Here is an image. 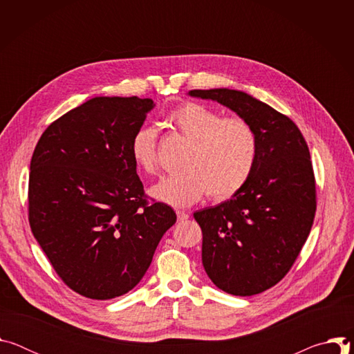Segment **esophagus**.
<instances>
[{
    "label": "esophagus",
    "instance_id": "34e87169",
    "mask_svg": "<svg viewBox=\"0 0 354 354\" xmlns=\"http://www.w3.org/2000/svg\"><path fill=\"white\" fill-rule=\"evenodd\" d=\"M176 216H178V221H185L189 218V214L185 212H176Z\"/></svg>",
    "mask_w": 354,
    "mask_h": 354
}]
</instances>
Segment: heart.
<instances>
[{"instance_id": "obj_1", "label": "heart", "mask_w": 354, "mask_h": 354, "mask_svg": "<svg viewBox=\"0 0 354 354\" xmlns=\"http://www.w3.org/2000/svg\"><path fill=\"white\" fill-rule=\"evenodd\" d=\"M171 124L190 140L182 172L160 180L149 189L156 200L171 207H189L209 193L224 200L238 193L254 172L258 158V136L246 120L224 118L201 104L187 102L168 116ZM158 131L138 127L130 142L134 164L145 174L158 167Z\"/></svg>"}]
</instances>
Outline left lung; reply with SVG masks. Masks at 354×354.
<instances>
[{
    "mask_svg": "<svg viewBox=\"0 0 354 354\" xmlns=\"http://www.w3.org/2000/svg\"><path fill=\"white\" fill-rule=\"evenodd\" d=\"M187 95L231 109L258 136L257 164L245 186L193 217L203 232L201 262L212 281L232 295L259 294L286 276L314 223L308 145L292 120L246 92L214 88Z\"/></svg>",
    "mask_w": 354,
    "mask_h": 354,
    "instance_id": "obj_1",
    "label": "left lung"
}]
</instances>
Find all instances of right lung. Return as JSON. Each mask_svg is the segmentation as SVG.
<instances>
[{
  "label": "right lung",
  "instance_id": "right-lung-1",
  "mask_svg": "<svg viewBox=\"0 0 354 354\" xmlns=\"http://www.w3.org/2000/svg\"><path fill=\"white\" fill-rule=\"evenodd\" d=\"M156 106L137 96H95L50 124L29 174V224L62 280L92 299L134 288L176 223L148 205L130 154L134 131Z\"/></svg>",
  "mask_w": 354,
  "mask_h": 354
}]
</instances>
